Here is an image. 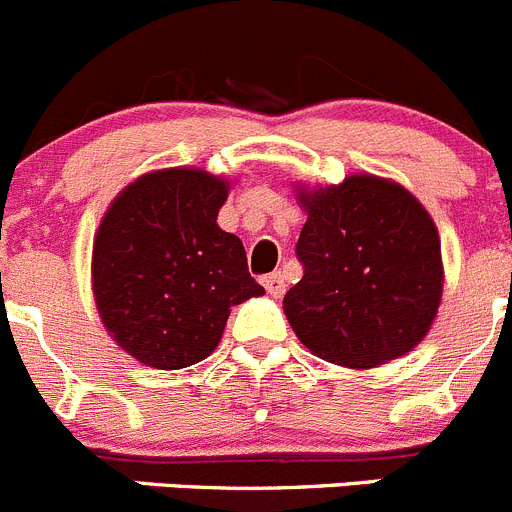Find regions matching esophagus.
<instances>
[{"mask_svg":"<svg viewBox=\"0 0 512 512\" xmlns=\"http://www.w3.org/2000/svg\"><path fill=\"white\" fill-rule=\"evenodd\" d=\"M261 284H264V289L271 294V297H281V294L287 292V284H284V274H281V271L266 274L264 279H261Z\"/></svg>","mask_w":512,"mask_h":512,"instance_id":"esophagus-1","label":"esophagus"}]
</instances>
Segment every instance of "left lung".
Listing matches in <instances>:
<instances>
[{
  "mask_svg": "<svg viewBox=\"0 0 512 512\" xmlns=\"http://www.w3.org/2000/svg\"><path fill=\"white\" fill-rule=\"evenodd\" d=\"M299 198L309 213L297 241L304 274L284 297L299 340L348 368L409 353L442 299L434 220L409 190L373 175Z\"/></svg>",
  "mask_w": 512,
  "mask_h": 512,
  "instance_id": "1",
  "label": "left lung"
}]
</instances>
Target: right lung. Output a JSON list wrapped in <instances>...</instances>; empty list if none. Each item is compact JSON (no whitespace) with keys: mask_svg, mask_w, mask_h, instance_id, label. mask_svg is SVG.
Masks as SVG:
<instances>
[{"mask_svg":"<svg viewBox=\"0 0 512 512\" xmlns=\"http://www.w3.org/2000/svg\"><path fill=\"white\" fill-rule=\"evenodd\" d=\"M228 185L200 170H162L131 182L93 241V294L106 330L159 370L200 363L231 307L264 294L241 238L218 228Z\"/></svg>","mask_w":512,"mask_h":512,"instance_id":"obj_1","label":"right lung"}]
</instances>
